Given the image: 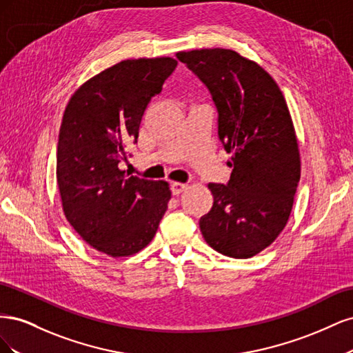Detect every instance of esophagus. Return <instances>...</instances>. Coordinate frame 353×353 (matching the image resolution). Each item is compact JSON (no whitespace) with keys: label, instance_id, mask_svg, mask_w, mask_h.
I'll return each instance as SVG.
<instances>
[{"label":"esophagus","instance_id":"34e87169","mask_svg":"<svg viewBox=\"0 0 353 353\" xmlns=\"http://www.w3.org/2000/svg\"><path fill=\"white\" fill-rule=\"evenodd\" d=\"M170 188H172L174 196H179L181 193H183V191H185L188 188V184L179 183V181H175V183H172V185H170Z\"/></svg>","mask_w":353,"mask_h":353}]
</instances>
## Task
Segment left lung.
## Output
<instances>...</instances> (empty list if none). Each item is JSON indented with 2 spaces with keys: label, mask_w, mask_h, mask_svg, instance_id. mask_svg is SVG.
Returning <instances> with one entry per match:
<instances>
[{
  "label": "left lung",
  "mask_w": 353,
  "mask_h": 353,
  "mask_svg": "<svg viewBox=\"0 0 353 353\" xmlns=\"http://www.w3.org/2000/svg\"><path fill=\"white\" fill-rule=\"evenodd\" d=\"M176 57L212 92L219 141L231 153L228 184H208L213 205L200 218V231L221 254L252 258L287 225L301 179L290 110L271 74L237 51L201 48Z\"/></svg>",
  "instance_id": "left-lung-1"
}]
</instances>
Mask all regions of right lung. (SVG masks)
<instances>
[{
  "label": "right lung",
  "instance_id": "obj_1",
  "mask_svg": "<svg viewBox=\"0 0 353 353\" xmlns=\"http://www.w3.org/2000/svg\"><path fill=\"white\" fill-rule=\"evenodd\" d=\"M176 68L172 57L132 59L104 69L73 92L57 144V185L73 230L112 258L143 250L170 200L166 181L119 168L147 109Z\"/></svg>",
  "mask_w": 353,
  "mask_h": 353
}]
</instances>
